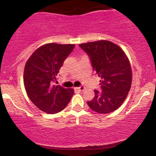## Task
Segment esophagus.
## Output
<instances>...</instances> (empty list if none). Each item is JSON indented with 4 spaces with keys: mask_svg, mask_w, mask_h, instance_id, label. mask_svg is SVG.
I'll return each instance as SVG.
<instances>
[{
    "mask_svg": "<svg viewBox=\"0 0 156 156\" xmlns=\"http://www.w3.org/2000/svg\"><path fill=\"white\" fill-rule=\"evenodd\" d=\"M77 89H78V90H80V91H83L84 89H85V87H84V86H80V87H77Z\"/></svg>",
    "mask_w": 156,
    "mask_h": 156,
    "instance_id": "esophagus-1",
    "label": "esophagus"
}]
</instances>
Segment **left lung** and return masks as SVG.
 <instances>
[{
	"label": "left lung",
	"mask_w": 156,
	"mask_h": 156,
	"mask_svg": "<svg viewBox=\"0 0 156 156\" xmlns=\"http://www.w3.org/2000/svg\"><path fill=\"white\" fill-rule=\"evenodd\" d=\"M79 47L89 56L94 72L101 78V92L95 90L94 98L87 105L100 114L114 112L122 106L131 86L128 58L122 48L108 41L88 42Z\"/></svg>",
	"instance_id": "obj_1"
}]
</instances>
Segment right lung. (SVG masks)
I'll return each instance as SVG.
<instances>
[{
    "label": "right lung",
    "mask_w": 156,
    "mask_h": 156,
    "mask_svg": "<svg viewBox=\"0 0 156 156\" xmlns=\"http://www.w3.org/2000/svg\"><path fill=\"white\" fill-rule=\"evenodd\" d=\"M75 44H46L37 48L26 62L24 85L29 98L41 111L55 114L66 108L73 89L53 85L64 61Z\"/></svg>",
    "instance_id": "right-lung-1"
}]
</instances>
